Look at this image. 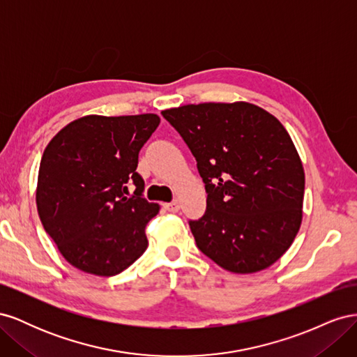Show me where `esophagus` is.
<instances>
[{"mask_svg":"<svg viewBox=\"0 0 357 357\" xmlns=\"http://www.w3.org/2000/svg\"><path fill=\"white\" fill-rule=\"evenodd\" d=\"M164 207L171 211V213H177L180 210V204L177 201H171V202H167L164 204Z\"/></svg>","mask_w":357,"mask_h":357,"instance_id":"obj_1","label":"esophagus"}]
</instances>
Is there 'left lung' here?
<instances>
[{"instance_id":"left-lung-1","label":"left lung","mask_w":357,"mask_h":357,"mask_svg":"<svg viewBox=\"0 0 357 357\" xmlns=\"http://www.w3.org/2000/svg\"><path fill=\"white\" fill-rule=\"evenodd\" d=\"M197 159L207 210L189 220L199 250L226 271L271 266L302 222L305 174L273 114L250 102L189 104L162 112Z\"/></svg>"}]
</instances>
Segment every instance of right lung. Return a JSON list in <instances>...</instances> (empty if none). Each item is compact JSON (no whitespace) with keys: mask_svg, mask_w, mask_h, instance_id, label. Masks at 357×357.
<instances>
[{"mask_svg":"<svg viewBox=\"0 0 357 357\" xmlns=\"http://www.w3.org/2000/svg\"><path fill=\"white\" fill-rule=\"evenodd\" d=\"M156 114L84 116L52 138L37 183L40 220L61 255L80 271L110 277L147 248L146 225L159 205L143 198L138 153ZM136 186L129 196L127 186Z\"/></svg>","mask_w":357,"mask_h":357,"instance_id":"obj_1","label":"right lung"}]
</instances>
